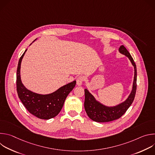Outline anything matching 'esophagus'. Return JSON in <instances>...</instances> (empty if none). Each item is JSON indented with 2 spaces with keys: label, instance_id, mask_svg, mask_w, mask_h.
I'll return each mask as SVG.
<instances>
[{
  "label": "esophagus",
  "instance_id": "obj_1",
  "mask_svg": "<svg viewBox=\"0 0 155 155\" xmlns=\"http://www.w3.org/2000/svg\"><path fill=\"white\" fill-rule=\"evenodd\" d=\"M84 77L83 76H80L77 78V84L78 86H81L83 84V82L84 81Z\"/></svg>",
  "mask_w": 155,
  "mask_h": 155
}]
</instances>
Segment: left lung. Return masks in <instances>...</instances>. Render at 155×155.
<instances>
[{
    "mask_svg": "<svg viewBox=\"0 0 155 155\" xmlns=\"http://www.w3.org/2000/svg\"><path fill=\"white\" fill-rule=\"evenodd\" d=\"M119 52L127 56L130 60L132 65L134 66V77L132 90L127 98L123 102L115 106H107L97 101L93 95L90 93L87 88H86L84 90L85 99L84 103L85 111L89 118L96 122H109L120 118L125 114L126 110L129 108L134 99L137 87L136 65L133 58H132L129 51L123 45H121L120 47Z\"/></svg>",
    "mask_w": 155,
    "mask_h": 155,
    "instance_id": "8db88e82",
    "label": "left lung"
}]
</instances>
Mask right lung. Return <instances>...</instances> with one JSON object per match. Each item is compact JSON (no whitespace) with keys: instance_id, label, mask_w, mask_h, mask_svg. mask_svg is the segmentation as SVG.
<instances>
[{"instance_id":"obj_1","label":"right lung","mask_w":155,"mask_h":155,"mask_svg":"<svg viewBox=\"0 0 155 155\" xmlns=\"http://www.w3.org/2000/svg\"><path fill=\"white\" fill-rule=\"evenodd\" d=\"M26 51L21 56L17 68L16 88L18 97L26 109L33 115L43 120L53 118L61 112L66 97L75 86L76 81L65 84L54 92L48 94H38L27 89L21 81L20 75L21 61Z\"/></svg>"}]
</instances>
